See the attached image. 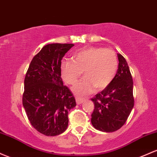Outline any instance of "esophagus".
Returning <instances> with one entry per match:
<instances>
[{
    "mask_svg": "<svg viewBox=\"0 0 157 157\" xmlns=\"http://www.w3.org/2000/svg\"><path fill=\"white\" fill-rule=\"evenodd\" d=\"M75 99H76V102H77V104H82V103L85 101V99H84V98H80V97H76Z\"/></svg>",
    "mask_w": 157,
    "mask_h": 157,
    "instance_id": "obj_1",
    "label": "esophagus"
}]
</instances>
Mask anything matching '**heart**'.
Wrapping results in <instances>:
<instances>
[{
  "label": "heart",
  "mask_w": 157,
  "mask_h": 157,
  "mask_svg": "<svg viewBox=\"0 0 157 157\" xmlns=\"http://www.w3.org/2000/svg\"><path fill=\"white\" fill-rule=\"evenodd\" d=\"M118 62L113 50L89 47L74 53L72 60L64 59L60 63L63 80L73 85L83 71V78L76 84L73 91L78 95H86L94 91L101 90L111 83L118 70Z\"/></svg>",
  "instance_id": "b5f03b06"
}]
</instances>
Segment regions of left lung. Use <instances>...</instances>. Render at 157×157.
Here are the masks:
<instances>
[{
  "mask_svg": "<svg viewBox=\"0 0 157 157\" xmlns=\"http://www.w3.org/2000/svg\"><path fill=\"white\" fill-rule=\"evenodd\" d=\"M118 68L115 78L92 101L94 109L91 121L98 130L116 131L125 124L134 106L133 82L126 59L118 53Z\"/></svg>",
  "mask_w": 157,
  "mask_h": 157,
  "instance_id": "1",
  "label": "left lung"
}]
</instances>
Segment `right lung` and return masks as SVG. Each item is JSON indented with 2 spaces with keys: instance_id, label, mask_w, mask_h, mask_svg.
I'll list each match as a JSON object with an SVG mask.
<instances>
[{
  "instance_id": "1",
  "label": "right lung",
  "mask_w": 157,
  "mask_h": 157,
  "mask_svg": "<svg viewBox=\"0 0 157 157\" xmlns=\"http://www.w3.org/2000/svg\"><path fill=\"white\" fill-rule=\"evenodd\" d=\"M75 44H48L31 61L25 78L22 103L31 125L49 136L59 135L68 127V112L75 98L61 78L60 63Z\"/></svg>"
}]
</instances>
